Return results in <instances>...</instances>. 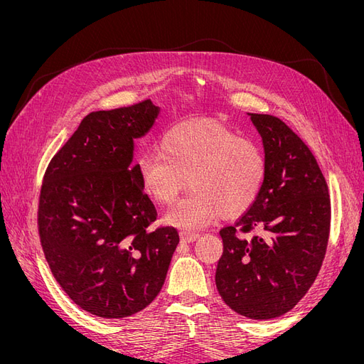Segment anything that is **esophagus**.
Here are the masks:
<instances>
[{
	"instance_id": "1",
	"label": "esophagus",
	"mask_w": 364,
	"mask_h": 364,
	"mask_svg": "<svg viewBox=\"0 0 364 364\" xmlns=\"http://www.w3.org/2000/svg\"><path fill=\"white\" fill-rule=\"evenodd\" d=\"M199 234H194V232H181V241L182 243H193L197 238H199Z\"/></svg>"
}]
</instances>
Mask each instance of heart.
<instances>
[{"label":"heart","mask_w":364,"mask_h":364,"mask_svg":"<svg viewBox=\"0 0 364 364\" xmlns=\"http://www.w3.org/2000/svg\"><path fill=\"white\" fill-rule=\"evenodd\" d=\"M267 158L257 142L220 123H181L161 139V153H147L136 164L144 191L161 205H171L165 222L193 230L222 214L234 218L255 205L267 179Z\"/></svg>","instance_id":"b5f03b06"}]
</instances>
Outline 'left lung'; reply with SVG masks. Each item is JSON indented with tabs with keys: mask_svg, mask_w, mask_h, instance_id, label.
Returning a JSON list of instances; mask_svg holds the SVG:
<instances>
[{
	"mask_svg": "<svg viewBox=\"0 0 364 364\" xmlns=\"http://www.w3.org/2000/svg\"><path fill=\"white\" fill-rule=\"evenodd\" d=\"M262 138L267 179L246 214L220 230L217 290L241 316L266 321L310 290L326 253L331 202L311 150L278 117L249 114ZM259 234L245 239L241 233Z\"/></svg>",
	"mask_w": 364,
	"mask_h": 364,
	"instance_id": "1",
	"label": "left lung"
}]
</instances>
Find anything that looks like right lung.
<instances>
[{
  "label": "right lung",
  "mask_w": 364,
  "mask_h": 364,
  "mask_svg": "<svg viewBox=\"0 0 364 364\" xmlns=\"http://www.w3.org/2000/svg\"><path fill=\"white\" fill-rule=\"evenodd\" d=\"M158 115L150 100L91 112L43 176V255L71 301L103 318L127 317L151 304L179 243L171 226L150 229L158 213L134 164V139Z\"/></svg>",
  "instance_id": "right-lung-1"
}]
</instances>
